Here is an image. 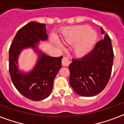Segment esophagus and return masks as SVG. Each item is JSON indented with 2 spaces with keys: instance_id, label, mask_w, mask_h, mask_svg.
Segmentation results:
<instances>
[{
  "instance_id": "34e87169",
  "label": "esophagus",
  "mask_w": 124,
  "mask_h": 124,
  "mask_svg": "<svg viewBox=\"0 0 124 124\" xmlns=\"http://www.w3.org/2000/svg\"><path fill=\"white\" fill-rule=\"evenodd\" d=\"M70 63H71V61L69 59L68 57H64L63 59H62V65H63V66H66V67H67V66H69V65L70 64Z\"/></svg>"
}]
</instances>
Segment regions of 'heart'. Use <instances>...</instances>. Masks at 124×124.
<instances>
[{
  "label": "heart",
  "instance_id": "b5f03b06",
  "mask_svg": "<svg viewBox=\"0 0 124 124\" xmlns=\"http://www.w3.org/2000/svg\"><path fill=\"white\" fill-rule=\"evenodd\" d=\"M98 35L96 31L87 26H77L65 29L62 33L61 39L63 43L73 47L74 53L77 57H84L91 52L94 47ZM55 43L61 47L58 40Z\"/></svg>",
  "mask_w": 124,
  "mask_h": 124
}]
</instances>
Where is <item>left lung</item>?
<instances>
[{
  "instance_id": "left-lung-1",
  "label": "left lung",
  "mask_w": 124,
  "mask_h": 124,
  "mask_svg": "<svg viewBox=\"0 0 124 124\" xmlns=\"http://www.w3.org/2000/svg\"><path fill=\"white\" fill-rule=\"evenodd\" d=\"M104 39L98 41L94 48L82 58L73 59L69 65V83L77 94L94 96L104 89L110 79L114 52L111 39L102 28Z\"/></svg>"
}]
</instances>
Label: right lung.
Listing matches in <instances>:
<instances>
[{"label":"right lung","mask_w":124,"mask_h":124,"mask_svg":"<svg viewBox=\"0 0 124 124\" xmlns=\"http://www.w3.org/2000/svg\"><path fill=\"white\" fill-rule=\"evenodd\" d=\"M45 24L31 22L19 30L9 49V72L14 86L22 95L33 101L46 99L50 95L53 82L61 68L63 56L53 57L38 47L40 41L48 39ZM33 48L39 58L31 71L25 73L18 69L17 59L21 51Z\"/></svg>","instance_id":"right-lung-1"}]
</instances>
